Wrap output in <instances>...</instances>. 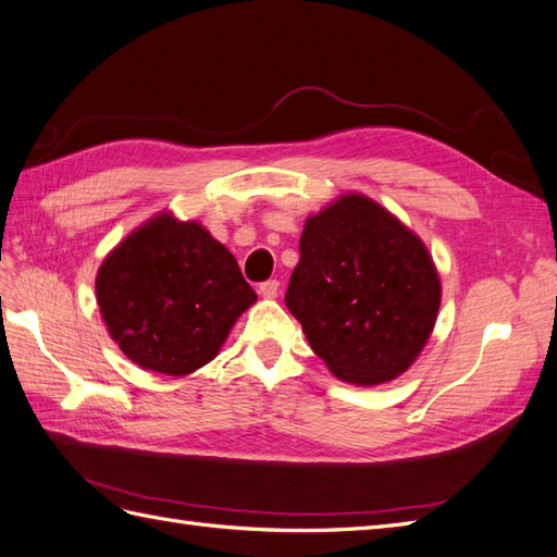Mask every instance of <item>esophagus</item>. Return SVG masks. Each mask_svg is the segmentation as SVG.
<instances>
[{"label":"esophagus","mask_w":557,"mask_h":557,"mask_svg":"<svg viewBox=\"0 0 557 557\" xmlns=\"http://www.w3.org/2000/svg\"><path fill=\"white\" fill-rule=\"evenodd\" d=\"M259 294L263 298H275L280 294V282L277 280H268V282H261L259 284Z\"/></svg>","instance_id":"obj_1"}]
</instances>
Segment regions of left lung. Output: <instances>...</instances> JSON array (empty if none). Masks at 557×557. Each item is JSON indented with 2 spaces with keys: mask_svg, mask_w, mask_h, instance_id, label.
<instances>
[{
  "mask_svg": "<svg viewBox=\"0 0 557 557\" xmlns=\"http://www.w3.org/2000/svg\"><path fill=\"white\" fill-rule=\"evenodd\" d=\"M284 304L341 381L376 386L419 358L440 308V277L423 242L364 195L310 216Z\"/></svg>",
  "mask_w": 557,
  "mask_h": 557,
  "instance_id": "obj_1",
  "label": "left lung"
}]
</instances>
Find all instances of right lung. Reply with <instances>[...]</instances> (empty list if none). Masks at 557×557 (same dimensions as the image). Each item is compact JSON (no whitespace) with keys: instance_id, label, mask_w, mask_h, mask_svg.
<instances>
[{"instance_id":"add662e5","label":"right lung","mask_w":557,"mask_h":557,"mask_svg":"<svg viewBox=\"0 0 557 557\" xmlns=\"http://www.w3.org/2000/svg\"><path fill=\"white\" fill-rule=\"evenodd\" d=\"M96 298L126 358L150 372L185 376L216 358L256 294L209 231L164 211L106 256Z\"/></svg>"}]
</instances>
